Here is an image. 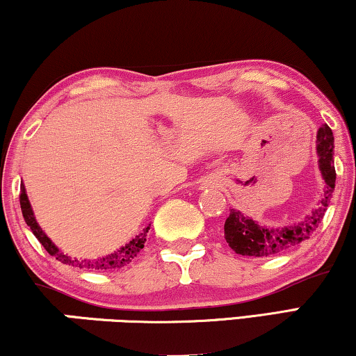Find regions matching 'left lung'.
Masks as SVG:
<instances>
[{
	"mask_svg": "<svg viewBox=\"0 0 356 356\" xmlns=\"http://www.w3.org/2000/svg\"><path fill=\"white\" fill-rule=\"evenodd\" d=\"M316 138L319 169H321L323 179L326 182L324 197L319 202L318 208L312 211V214L303 222L277 229L259 226L253 219L243 216L240 211L230 209L229 218L226 219V224H224V235H226V242L229 243V247L235 253L243 254V257H273V254L282 253L285 250L303 243L318 229L329 207L335 187L334 135L327 124L319 127Z\"/></svg>",
	"mask_w": 356,
	"mask_h": 356,
	"instance_id": "1",
	"label": "left lung"
}]
</instances>
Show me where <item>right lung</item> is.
I'll return each instance as SVG.
<instances>
[{"label": "right lung", "instance_id": "1", "mask_svg": "<svg viewBox=\"0 0 356 356\" xmlns=\"http://www.w3.org/2000/svg\"><path fill=\"white\" fill-rule=\"evenodd\" d=\"M19 200H21V209H22V216L26 219L27 226L32 230L35 237L38 238V242L43 245V248L47 250V252L51 254L58 259V261H61L64 264H69V266H76L80 269H93V271H103V269H119L122 266H126L129 264L132 259L137 257L140 253V250L143 248L145 242H147V234L149 230V226L147 229H143L142 232H140L137 237L130 240L127 245H124L122 248H119L118 252H114L111 254H106V257L103 258H98V259H93V261H87V259H76V258H71L67 257V254H64L59 252V250L54 247V243L49 240L47 235L42 229H40L37 219L33 216V211H32V207H30L29 203V198H27V193H26V188H24V185H21V195H19Z\"/></svg>", "mask_w": 356, "mask_h": 356}]
</instances>
